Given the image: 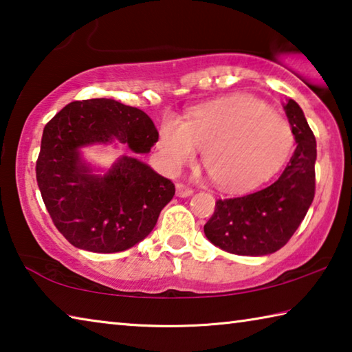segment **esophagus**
<instances>
[{"instance_id": "esophagus-1", "label": "esophagus", "mask_w": 352, "mask_h": 352, "mask_svg": "<svg viewBox=\"0 0 352 352\" xmlns=\"http://www.w3.org/2000/svg\"><path fill=\"white\" fill-rule=\"evenodd\" d=\"M192 188L186 186V184L183 183H177V195L178 197H189V195H192Z\"/></svg>"}]
</instances>
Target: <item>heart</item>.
<instances>
[{
    "label": "heart",
    "mask_w": 352,
    "mask_h": 352,
    "mask_svg": "<svg viewBox=\"0 0 352 352\" xmlns=\"http://www.w3.org/2000/svg\"><path fill=\"white\" fill-rule=\"evenodd\" d=\"M294 147V130L283 115L252 96H231L200 107L186 122L166 116L160 148L172 170L192 164L199 148L220 188L243 190L269 178Z\"/></svg>",
    "instance_id": "heart-1"
}]
</instances>
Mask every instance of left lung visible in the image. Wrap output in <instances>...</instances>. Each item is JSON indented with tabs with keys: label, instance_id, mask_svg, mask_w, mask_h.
Instances as JSON below:
<instances>
[{
	"label": "left lung",
	"instance_id": "obj_1",
	"mask_svg": "<svg viewBox=\"0 0 352 352\" xmlns=\"http://www.w3.org/2000/svg\"><path fill=\"white\" fill-rule=\"evenodd\" d=\"M284 110L296 147L281 177L254 192L219 199L204 226L208 241L225 252L241 256L278 252L294 236L312 204L317 141L295 100L289 99Z\"/></svg>",
	"mask_w": 352,
	"mask_h": 352
}]
</instances>
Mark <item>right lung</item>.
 Segmentation results:
<instances>
[{
    "instance_id": "right-lung-1",
    "label": "right lung",
    "mask_w": 352,
    "mask_h": 352,
    "mask_svg": "<svg viewBox=\"0 0 352 352\" xmlns=\"http://www.w3.org/2000/svg\"><path fill=\"white\" fill-rule=\"evenodd\" d=\"M119 141L146 153L158 141L144 111L113 99L74 100L46 124L37 158L41 199L71 245L93 253L124 252L151 233L175 194L174 183L133 157L93 175L79 148Z\"/></svg>"
}]
</instances>
